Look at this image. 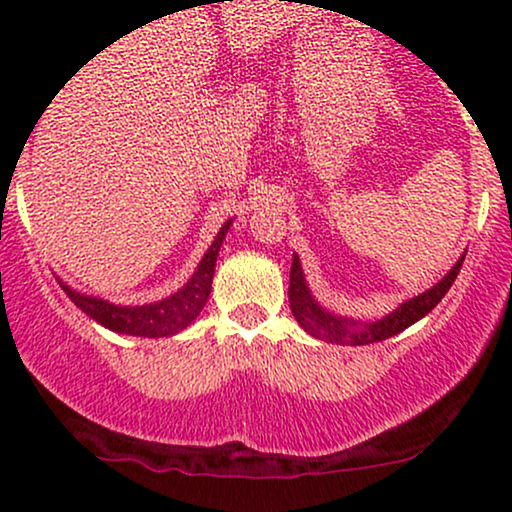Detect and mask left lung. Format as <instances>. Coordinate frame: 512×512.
<instances>
[{"label": "left lung", "mask_w": 512, "mask_h": 512, "mask_svg": "<svg viewBox=\"0 0 512 512\" xmlns=\"http://www.w3.org/2000/svg\"><path fill=\"white\" fill-rule=\"evenodd\" d=\"M462 262L464 257L457 260L455 267H452L450 272L445 274L436 286H433V289H428L424 293H419V296L404 301L397 310H392L390 315H385L383 320L356 322V320H349V317L332 315L330 310H325L315 301L313 293L308 289V284H305L301 260H298V255H293L291 279H289L291 313L305 332L313 334L315 339H322V342L346 344V346L383 342V339L395 337V334L407 330L409 325L419 322L421 317L431 313V310L443 301L445 293L450 291L452 281H455L457 274H460Z\"/></svg>", "instance_id": "1"}]
</instances>
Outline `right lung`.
<instances>
[{"label":"right lung","mask_w":512,"mask_h":512,"mask_svg":"<svg viewBox=\"0 0 512 512\" xmlns=\"http://www.w3.org/2000/svg\"><path fill=\"white\" fill-rule=\"evenodd\" d=\"M228 228H231V219L221 226L219 236L214 238V243L209 245V250L204 252L202 262L197 264V272L192 274V279L173 296L163 298L158 303L149 305H115L103 301L96 296H84V293L69 289L67 284H62L64 293L72 298L76 308H81L88 317L98 322V325L108 327L117 334H132V337H170V334H178L190 325L195 317L202 313L204 303H207L211 293V279H214V267L216 257H219L221 243L226 238Z\"/></svg>","instance_id":"obj_1"}]
</instances>
